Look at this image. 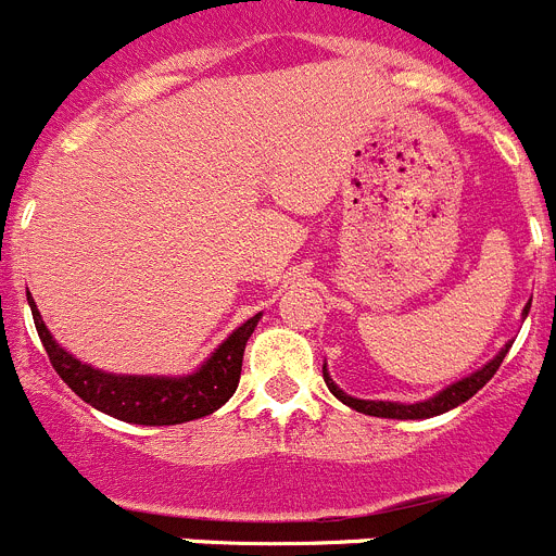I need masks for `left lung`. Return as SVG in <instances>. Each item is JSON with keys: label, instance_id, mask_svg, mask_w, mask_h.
Wrapping results in <instances>:
<instances>
[{"label": "left lung", "instance_id": "1", "mask_svg": "<svg viewBox=\"0 0 556 556\" xmlns=\"http://www.w3.org/2000/svg\"><path fill=\"white\" fill-rule=\"evenodd\" d=\"M529 306H532V303H527V308H523V317L529 314ZM509 348H513V345L501 348L498 356L490 358L488 365L481 367V370L470 372L468 378H462V381H456V384L445 387L443 392H437V395L429 397V401H417V404H392V401H358V397L345 395V392L333 384L326 367H323V378H326L328 390H331L333 395L342 401V404L351 406V409L365 412V415H372V417H395V420H424V417L443 415V412H448V409H454V406L470 401V397H473L476 392H479L481 387L488 384L490 378L495 376V370L501 367V362H504V356H507Z\"/></svg>", "mask_w": 556, "mask_h": 556}]
</instances>
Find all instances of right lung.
Returning <instances> with one entry per match:
<instances>
[{"mask_svg":"<svg viewBox=\"0 0 556 556\" xmlns=\"http://www.w3.org/2000/svg\"><path fill=\"white\" fill-rule=\"evenodd\" d=\"M27 301L49 362L58 376L72 387V392L94 409L139 426H175L217 412L239 387L244 345L262 320V314H255L248 323H242L191 376H116V372H102L91 365H83L80 358L63 351L43 326L41 312L29 292Z\"/></svg>","mask_w":556,"mask_h":556,"instance_id":"1","label":"right lung"}]
</instances>
